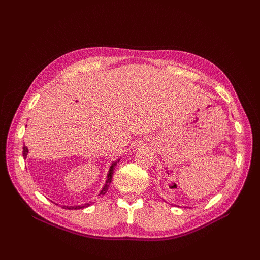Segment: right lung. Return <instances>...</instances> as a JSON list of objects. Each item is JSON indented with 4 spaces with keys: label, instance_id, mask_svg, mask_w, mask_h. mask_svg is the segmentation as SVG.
<instances>
[{
    "label": "right lung",
    "instance_id": "1",
    "mask_svg": "<svg viewBox=\"0 0 260 260\" xmlns=\"http://www.w3.org/2000/svg\"><path fill=\"white\" fill-rule=\"evenodd\" d=\"M27 155H28V148H27V146L23 145V147H22V156H23V158H26ZM119 160H120V159H117L116 161H114V162L112 164V166L109 167L108 174H107V178H106V182H105L103 188H102L99 195H104V194L107 192L108 186H109V184H111V182H112L113 174H114V170H115V166L117 165V162H119ZM88 206H90L89 203L83 204V205H79V206H64V208H65V209H81V208H85V207H88Z\"/></svg>",
    "mask_w": 260,
    "mask_h": 260
}]
</instances>
